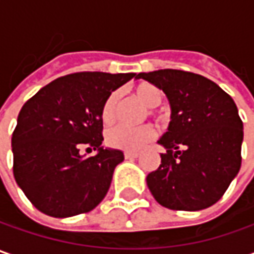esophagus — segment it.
I'll list each match as a JSON object with an SVG mask.
<instances>
[{
  "mask_svg": "<svg viewBox=\"0 0 254 254\" xmlns=\"http://www.w3.org/2000/svg\"><path fill=\"white\" fill-rule=\"evenodd\" d=\"M138 155H140V154H138V152H135V151H126V152H124V157H126L127 160H128V158H137Z\"/></svg>",
  "mask_w": 254,
  "mask_h": 254,
  "instance_id": "obj_1",
  "label": "esophagus"
}]
</instances>
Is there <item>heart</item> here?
<instances>
[{"label": "heart", "instance_id": "obj_1", "mask_svg": "<svg viewBox=\"0 0 254 254\" xmlns=\"http://www.w3.org/2000/svg\"><path fill=\"white\" fill-rule=\"evenodd\" d=\"M134 96L138 102L148 107V114L152 116L157 122H164L167 113L158 110L157 106L162 102L164 93L160 87L151 83H141L134 89ZM119 106V93L113 92L104 100L100 110V117L104 124H112L117 116ZM154 137V128L151 124H141L137 127L117 124L106 132V141L113 148L126 150V151H137L145 144L151 141Z\"/></svg>", "mask_w": 254, "mask_h": 254}]
</instances>
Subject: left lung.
Here are the masks:
<instances>
[{
    "label": "left lung",
    "instance_id": "8db88e82",
    "mask_svg": "<svg viewBox=\"0 0 254 254\" xmlns=\"http://www.w3.org/2000/svg\"><path fill=\"white\" fill-rule=\"evenodd\" d=\"M171 104L161 165L147 175L155 200L174 210L209 208L223 196L242 164L243 123L225 90L200 74L161 69L138 73Z\"/></svg>",
    "mask_w": 254,
    "mask_h": 254
}]
</instances>
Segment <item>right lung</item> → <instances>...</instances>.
Masks as SVG:
<instances>
[{
	"label": "right lung",
	"instance_id": "1",
	"mask_svg": "<svg viewBox=\"0 0 254 254\" xmlns=\"http://www.w3.org/2000/svg\"><path fill=\"white\" fill-rule=\"evenodd\" d=\"M135 73L79 72L58 77L25 103L12 132L14 177L38 210L69 218L94 209L124 160L103 148L100 110L113 90ZM96 149V156L86 157Z\"/></svg>",
	"mask_w": 254,
	"mask_h": 254
}]
</instances>
